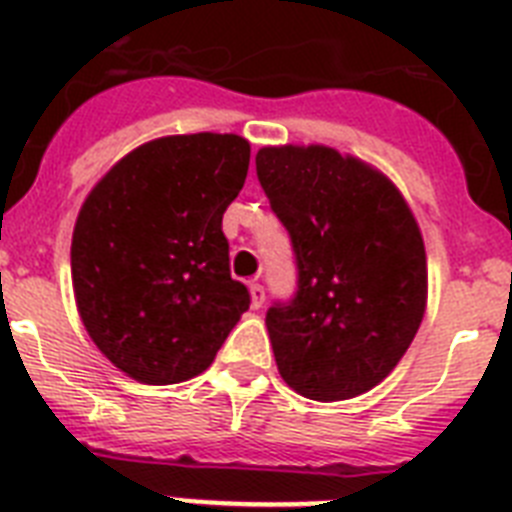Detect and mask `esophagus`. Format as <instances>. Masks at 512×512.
<instances>
[{
  "mask_svg": "<svg viewBox=\"0 0 512 512\" xmlns=\"http://www.w3.org/2000/svg\"><path fill=\"white\" fill-rule=\"evenodd\" d=\"M249 296H252V307L260 309L265 304V289H263V283L257 281H249Z\"/></svg>",
  "mask_w": 512,
  "mask_h": 512,
  "instance_id": "esophagus-1",
  "label": "esophagus"
}]
</instances>
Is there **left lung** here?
<instances>
[{
	"label": "left lung",
	"mask_w": 512,
	"mask_h": 512,
	"mask_svg": "<svg viewBox=\"0 0 512 512\" xmlns=\"http://www.w3.org/2000/svg\"><path fill=\"white\" fill-rule=\"evenodd\" d=\"M257 179L291 236L296 294L265 315L281 377L346 401L393 372L427 307V255L388 176L325 145L257 150Z\"/></svg>",
	"instance_id": "obj_1"
}]
</instances>
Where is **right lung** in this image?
Here are the masks:
<instances>
[{
	"instance_id": "1",
	"label": "right lung",
	"mask_w": 512,
	"mask_h": 512,
	"mask_svg": "<svg viewBox=\"0 0 512 512\" xmlns=\"http://www.w3.org/2000/svg\"><path fill=\"white\" fill-rule=\"evenodd\" d=\"M247 169L239 135L158 137L85 197L70 249L77 312L132 380L174 385L205 372L249 309L221 229Z\"/></svg>"
}]
</instances>
